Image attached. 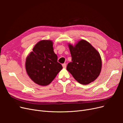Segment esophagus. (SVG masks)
I'll list each match as a JSON object with an SVG mask.
<instances>
[{
  "instance_id": "esophagus-1",
  "label": "esophagus",
  "mask_w": 123,
  "mask_h": 123,
  "mask_svg": "<svg viewBox=\"0 0 123 123\" xmlns=\"http://www.w3.org/2000/svg\"><path fill=\"white\" fill-rule=\"evenodd\" d=\"M62 67H63V68H66V64H63L62 65Z\"/></svg>"
}]
</instances>
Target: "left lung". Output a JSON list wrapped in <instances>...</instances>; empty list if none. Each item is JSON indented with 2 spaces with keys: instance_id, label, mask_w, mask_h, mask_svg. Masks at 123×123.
<instances>
[{
  "instance_id": "left-lung-1",
  "label": "left lung",
  "mask_w": 123,
  "mask_h": 123,
  "mask_svg": "<svg viewBox=\"0 0 123 123\" xmlns=\"http://www.w3.org/2000/svg\"><path fill=\"white\" fill-rule=\"evenodd\" d=\"M72 62L67 70L77 82L88 85L94 81L102 69V59L98 52L86 40H80L75 46L69 44Z\"/></svg>"
}]
</instances>
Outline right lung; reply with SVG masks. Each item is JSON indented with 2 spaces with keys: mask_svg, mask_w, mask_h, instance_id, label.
Masks as SVG:
<instances>
[{
  "mask_svg": "<svg viewBox=\"0 0 123 123\" xmlns=\"http://www.w3.org/2000/svg\"><path fill=\"white\" fill-rule=\"evenodd\" d=\"M26 71L30 79L37 84H50L62 69L57 62V56L53 51V42L42 40L37 43L25 61Z\"/></svg>",
  "mask_w": 123,
  "mask_h": 123,
  "instance_id": "add662e5",
  "label": "right lung"
}]
</instances>
